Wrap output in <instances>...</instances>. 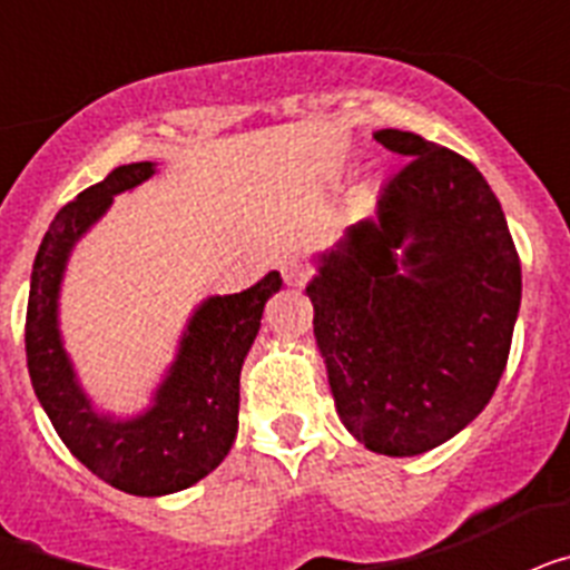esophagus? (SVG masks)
<instances>
[{"label": "esophagus", "mask_w": 570, "mask_h": 570, "mask_svg": "<svg viewBox=\"0 0 570 570\" xmlns=\"http://www.w3.org/2000/svg\"><path fill=\"white\" fill-rule=\"evenodd\" d=\"M279 271H282V279H285V285H302V282L308 279V265H305V262H299V259H285L279 265Z\"/></svg>", "instance_id": "1"}]
</instances>
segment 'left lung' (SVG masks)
Segmentation results:
<instances>
[{
    "mask_svg": "<svg viewBox=\"0 0 570 570\" xmlns=\"http://www.w3.org/2000/svg\"><path fill=\"white\" fill-rule=\"evenodd\" d=\"M374 219L316 256L305 294L342 425L385 456H416L480 416L505 371L522 271L500 199L454 150L411 130Z\"/></svg>",
    "mask_w": 570,
    "mask_h": 570,
    "instance_id": "obj_1",
    "label": "left lung"
}]
</instances>
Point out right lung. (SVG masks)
Listing matches in <instances>:
<instances>
[{"instance_id": "1", "label": "right lung", "mask_w": 570, "mask_h": 570, "mask_svg": "<svg viewBox=\"0 0 570 570\" xmlns=\"http://www.w3.org/2000/svg\"><path fill=\"white\" fill-rule=\"evenodd\" d=\"M156 174V163L110 170L65 205L33 259L24 320L28 371L39 405L68 451L99 480L134 497H165L208 476L228 456L239 428V374L262 325L265 302L282 288L276 271L248 291L196 305L150 405L134 416L97 411L85 394L59 331V294L77 242L116 194Z\"/></svg>"}]
</instances>
